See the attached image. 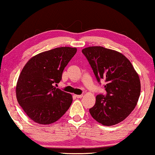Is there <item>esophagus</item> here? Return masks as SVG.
<instances>
[{
	"label": "esophagus",
	"instance_id": "obj_1",
	"mask_svg": "<svg viewBox=\"0 0 155 155\" xmlns=\"http://www.w3.org/2000/svg\"><path fill=\"white\" fill-rule=\"evenodd\" d=\"M75 96H76V97H77V98H82V97H83V95H82V94H80V95L77 94V95H75Z\"/></svg>",
	"mask_w": 155,
	"mask_h": 155
}]
</instances>
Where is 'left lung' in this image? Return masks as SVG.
<instances>
[{"instance_id":"obj_1","label":"left lung","mask_w":155,"mask_h":155,"mask_svg":"<svg viewBox=\"0 0 155 155\" xmlns=\"http://www.w3.org/2000/svg\"><path fill=\"white\" fill-rule=\"evenodd\" d=\"M97 81L104 80L107 94L97 95L90 109L94 120L111 126L126 119L135 109L140 94V80L130 61L115 50L90 46L82 50Z\"/></svg>"}]
</instances>
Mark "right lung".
<instances>
[{
    "label": "right lung",
    "mask_w": 155,
    "mask_h": 155,
    "mask_svg": "<svg viewBox=\"0 0 155 155\" xmlns=\"http://www.w3.org/2000/svg\"><path fill=\"white\" fill-rule=\"evenodd\" d=\"M77 48L65 46L46 51L29 59L16 84V97L25 113L33 121L49 125L64 115L73 97L54 86L61 80L65 67Z\"/></svg>",
    "instance_id": "right-lung-1"
}]
</instances>
